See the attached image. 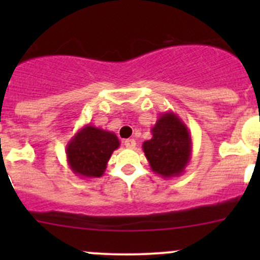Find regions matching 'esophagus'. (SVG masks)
<instances>
[{"label": "esophagus", "mask_w": 260, "mask_h": 260, "mask_svg": "<svg viewBox=\"0 0 260 260\" xmlns=\"http://www.w3.org/2000/svg\"><path fill=\"white\" fill-rule=\"evenodd\" d=\"M123 143H124V146L127 147V148H135V147H136V141L133 140V138H129V140H125Z\"/></svg>", "instance_id": "1"}]
</instances>
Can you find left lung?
<instances>
[{"label":"left lung","mask_w":260,"mask_h":260,"mask_svg":"<svg viewBox=\"0 0 260 260\" xmlns=\"http://www.w3.org/2000/svg\"><path fill=\"white\" fill-rule=\"evenodd\" d=\"M152 138L142 145L151 170L164 179L177 177L190 164L192 142L187 125L174 112L159 114Z\"/></svg>","instance_id":"1"}]
</instances>
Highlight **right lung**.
I'll use <instances>...</instances> for the list:
<instances>
[{
  "instance_id": "right-lung-1",
  "label": "right lung",
  "mask_w": 260,
  "mask_h": 260,
  "mask_svg": "<svg viewBox=\"0 0 260 260\" xmlns=\"http://www.w3.org/2000/svg\"><path fill=\"white\" fill-rule=\"evenodd\" d=\"M119 147L115 133L86 124L69 141L68 165L77 176L95 179L103 176L112 153Z\"/></svg>"
}]
</instances>
